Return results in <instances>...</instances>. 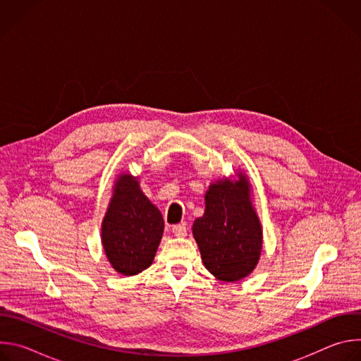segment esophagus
<instances>
[{
	"mask_svg": "<svg viewBox=\"0 0 361 361\" xmlns=\"http://www.w3.org/2000/svg\"><path fill=\"white\" fill-rule=\"evenodd\" d=\"M173 234L177 235V237H184L187 235V227L184 224H177V226H173Z\"/></svg>",
	"mask_w": 361,
	"mask_h": 361,
	"instance_id": "obj_1",
	"label": "esophagus"
}]
</instances>
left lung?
<instances>
[{"label": "left lung", "mask_w": 361, "mask_h": 361, "mask_svg": "<svg viewBox=\"0 0 361 361\" xmlns=\"http://www.w3.org/2000/svg\"><path fill=\"white\" fill-rule=\"evenodd\" d=\"M212 183L205 192L204 216L192 224L201 260L217 280L234 283L257 266L263 248V230L252 202L247 176L238 173Z\"/></svg>", "instance_id": "1"}]
</instances>
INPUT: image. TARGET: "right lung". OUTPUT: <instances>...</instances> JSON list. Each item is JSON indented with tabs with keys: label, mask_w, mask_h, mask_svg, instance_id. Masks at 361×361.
Returning a JSON list of instances; mask_svg holds the SVG:
<instances>
[{
	"label": "right lung",
	"mask_w": 361,
	"mask_h": 361,
	"mask_svg": "<svg viewBox=\"0 0 361 361\" xmlns=\"http://www.w3.org/2000/svg\"><path fill=\"white\" fill-rule=\"evenodd\" d=\"M137 177L120 174L101 224V241L113 269L135 276L152 264L164 231L160 210L141 191Z\"/></svg>",
	"instance_id": "obj_1"
}]
</instances>
